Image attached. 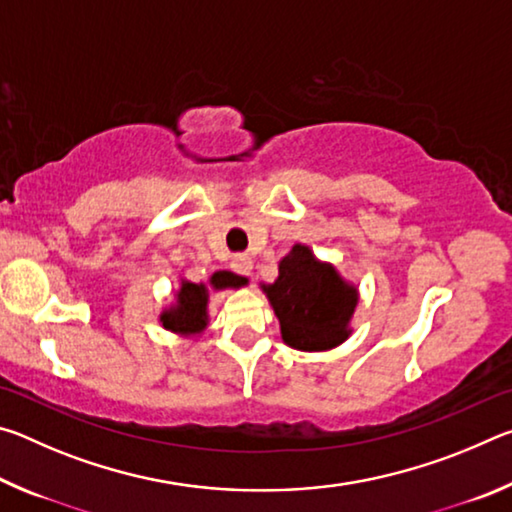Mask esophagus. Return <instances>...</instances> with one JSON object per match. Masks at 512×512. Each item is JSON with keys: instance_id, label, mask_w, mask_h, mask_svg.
I'll return each instance as SVG.
<instances>
[{"instance_id": "1", "label": "esophagus", "mask_w": 512, "mask_h": 512, "mask_svg": "<svg viewBox=\"0 0 512 512\" xmlns=\"http://www.w3.org/2000/svg\"><path fill=\"white\" fill-rule=\"evenodd\" d=\"M232 268H235L239 275H250V273H253V259H250V257H235V259H232Z\"/></svg>"}]
</instances>
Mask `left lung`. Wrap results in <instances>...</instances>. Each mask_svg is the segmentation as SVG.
<instances>
[{
    "instance_id": "1",
    "label": "left lung",
    "mask_w": 512,
    "mask_h": 512,
    "mask_svg": "<svg viewBox=\"0 0 512 512\" xmlns=\"http://www.w3.org/2000/svg\"><path fill=\"white\" fill-rule=\"evenodd\" d=\"M280 320L282 341L300 352H327L350 339L359 305L357 284L345 280L307 244H293L277 262L275 282L259 284Z\"/></svg>"
}]
</instances>
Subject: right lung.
I'll list each match as a JSON object with an SVG mask.
<instances>
[{"instance_id":"right-lung-1","label":"right lung","mask_w":512,"mask_h":512,"mask_svg":"<svg viewBox=\"0 0 512 512\" xmlns=\"http://www.w3.org/2000/svg\"><path fill=\"white\" fill-rule=\"evenodd\" d=\"M248 284V277L216 271L207 282H189L187 277H180V287L173 293V302L164 307L158 316V323L183 339H198L207 325H210V296L216 291L241 289Z\"/></svg>"}]
</instances>
